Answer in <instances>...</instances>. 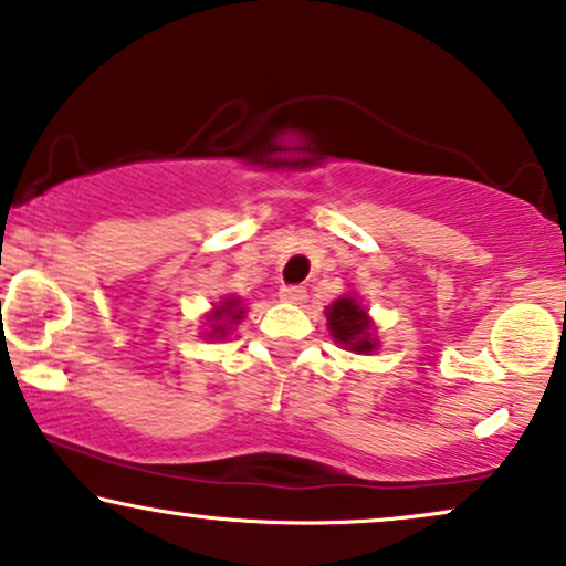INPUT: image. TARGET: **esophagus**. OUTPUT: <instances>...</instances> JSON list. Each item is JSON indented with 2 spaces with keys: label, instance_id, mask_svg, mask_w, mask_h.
Here are the masks:
<instances>
[{
  "label": "esophagus",
  "instance_id": "esophagus-1",
  "mask_svg": "<svg viewBox=\"0 0 566 566\" xmlns=\"http://www.w3.org/2000/svg\"><path fill=\"white\" fill-rule=\"evenodd\" d=\"M279 297L287 303H303L308 295H305V287H301V284H284V287L279 290Z\"/></svg>",
  "mask_w": 566,
  "mask_h": 566
}]
</instances>
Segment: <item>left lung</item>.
<instances>
[{
    "mask_svg": "<svg viewBox=\"0 0 566 566\" xmlns=\"http://www.w3.org/2000/svg\"><path fill=\"white\" fill-rule=\"evenodd\" d=\"M326 322H329V332L335 335L337 343L348 345L356 353L374 350L371 335H369V316L353 297H339L326 311Z\"/></svg>",
    "mask_w": 566,
    "mask_h": 566,
    "instance_id": "obj_1",
    "label": "left lung"
}]
</instances>
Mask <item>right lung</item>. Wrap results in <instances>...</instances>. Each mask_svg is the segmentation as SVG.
I'll return each instance as SVG.
<instances>
[{
    "label": "right lung",
    "mask_w": 566,
    "mask_h": 566,
    "mask_svg": "<svg viewBox=\"0 0 566 566\" xmlns=\"http://www.w3.org/2000/svg\"><path fill=\"white\" fill-rule=\"evenodd\" d=\"M240 313H242V311L237 308V301H234V297H231V301L223 303L221 308L213 311V316H210V322H237V318H242ZM213 335H216V337L227 335V324H213Z\"/></svg>",
    "instance_id": "add662e5"
}]
</instances>
